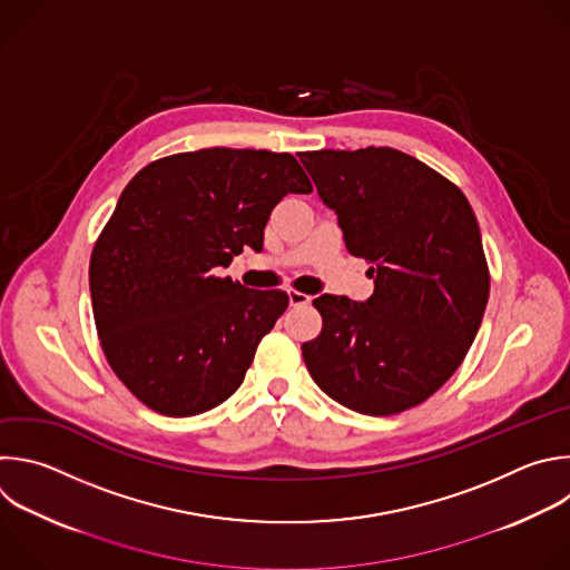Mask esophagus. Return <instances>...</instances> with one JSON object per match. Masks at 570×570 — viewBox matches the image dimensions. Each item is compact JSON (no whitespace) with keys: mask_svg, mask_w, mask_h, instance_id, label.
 <instances>
[{"mask_svg":"<svg viewBox=\"0 0 570 570\" xmlns=\"http://www.w3.org/2000/svg\"><path fill=\"white\" fill-rule=\"evenodd\" d=\"M311 302V295L299 293V291H288V304L291 306H306Z\"/></svg>","mask_w":570,"mask_h":570,"instance_id":"obj_1","label":"esophagus"}]
</instances>
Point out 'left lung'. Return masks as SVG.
Returning <instances> with one entry per match:
<instances>
[{
    "label": "left lung",
    "mask_w": 570,
    "mask_h": 570,
    "mask_svg": "<svg viewBox=\"0 0 570 570\" xmlns=\"http://www.w3.org/2000/svg\"><path fill=\"white\" fill-rule=\"evenodd\" d=\"M344 246L368 264L373 295H320L322 333L302 344L335 403L392 416L439 392L481 326L490 275L472 206L419 158L392 149L302 151Z\"/></svg>",
    "instance_id": "obj_1"
}]
</instances>
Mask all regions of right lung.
Segmentation results:
<instances>
[{
	"instance_id": "obj_1",
	"label": "right lung",
	"mask_w": 570,
	"mask_h": 570,
	"mask_svg": "<svg viewBox=\"0 0 570 570\" xmlns=\"http://www.w3.org/2000/svg\"><path fill=\"white\" fill-rule=\"evenodd\" d=\"M313 193L291 154L210 147L142 167L98 237L89 288L102 351L125 387L165 416L230 399L288 306L282 291L219 277L286 195Z\"/></svg>"
}]
</instances>
